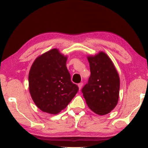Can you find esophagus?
Masks as SVG:
<instances>
[{
    "mask_svg": "<svg viewBox=\"0 0 148 148\" xmlns=\"http://www.w3.org/2000/svg\"><path fill=\"white\" fill-rule=\"evenodd\" d=\"M82 86H83V83H79V84H78V87H79V90H81V89H82Z\"/></svg>",
    "mask_w": 148,
    "mask_h": 148,
    "instance_id": "1",
    "label": "esophagus"
}]
</instances>
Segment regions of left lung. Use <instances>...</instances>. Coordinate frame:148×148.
<instances>
[{"label":"left lung","mask_w":148,"mask_h":148,"mask_svg":"<svg viewBox=\"0 0 148 148\" xmlns=\"http://www.w3.org/2000/svg\"><path fill=\"white\" fill-rule=\"evenodd\" d=\"M91 75L82 88L87 104L93 112L104 115L111 112L119 100L120 79L112 60L106 53L100 52L88 56Z\"/></svg>","instance_id":"8db88e82"}]
</instances>
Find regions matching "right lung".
Masks as SVG:
<instances>
[{"label":"right lung","instance_id":"1","mask_svg":"<svg viewBox=\"0 0 148 148\" xmlns=\"http://www.w3.org/2000/svg\"><path fill=\"white\" fill-rule=\"evenodd\" d=\"M67 57L56 48L38 56L29 73L32 98L43 112L56 114L66 107L78 92L66 66Z\"/></svg>","mask_w":148,"mask_h":148}]
</instances>
